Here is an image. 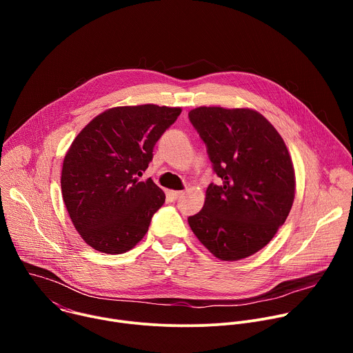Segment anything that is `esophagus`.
Segmentation results:
<instances>
[{
  "label": "esophagus",
  "instance_id": "1",
  "mask_svg": "<svg viewBox=\"0 0 353 353\" xmlns=\"http://www.w3.org/2000/svg\"><path fill=\"white\" fill-rule=\"evenodd\" d=\"M183 195V191H169V198L172 201H177Z\"/></svg>",
  "mask_w": 353,
  "mask_h": 353
}]
</instances>
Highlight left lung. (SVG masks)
<instances>
[{
  "mask_svg": "<svg viewBox=\"0 0 353 353\" xmlns=\"http://www.w3.org/2000/svg\"><path fill=\"white\" fill-rule=\"evenodd\" d=\"M188 119L221 179L188 225L215 257L245 259L272 240L290 212L296 181L288 148L254 110L198 108Z\"/></svg>",
  "mask_w": 353,
  "mask_h": 353,
  "instance_id": "obj_1",
  "label": "left lung"
}]
</instances>
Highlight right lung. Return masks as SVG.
Instances as JSON below:
<instances>
[{
    "mask_svg": "<svg viewBox=\"0 0 353 353\" xmlns=\"http://www.w3.org/2000/svg\"><path fill=\"white\" fill-rule=\"evenodd\" d=\"M181 109L157 105L114 108L94 117L64 158L61 191L81 237L97 251L121 254L148 232L165 192L139 181L154 148Z\"/></svg>",
    "mask_w": 353,
    "mask_h": 353,
    "instance_id": "obj_1",
    "label": "right lung"
}]
</instances>
